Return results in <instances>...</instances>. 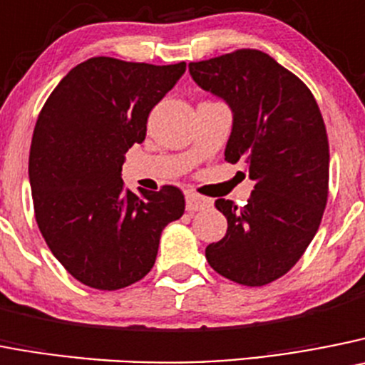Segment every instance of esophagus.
<instances>
[{
  "label": "esophagus",
  "instance_id": "obj_1",
  "mask_svg": "<svg viewBox=\"0 0 365 365\" xmlns=\"http://www.w3.org/2000/svg\"><path fill=\"white\" fill-rule=\"evenodd\" d=\"M210 205H212V200L206 199V197H200L197 195V193H188V195H186V210H188L190 213L210 208Z\"/></svg>",
  "mask_w": 365,
  "mask_h": 365
}]
</instances>
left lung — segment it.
I'll return each mask as SVG.
<instances>
[{
  "mask_svg": "<svg viewBox=\"0 0 365 365\" xmlns=\"http://www.w3.org/2000/svg\"><path fill=\"white\" fill-rule=\"evenodd\" d=\"M193 81L233 112L224 157L255 180L248 205L217 199L226 235L206 248L219 275L264 286L286 275L315 237L329 186V143L322 113L295 73L272 56L240 48L190 63Z\"/></svg>",
  "mask_w": 365,
  "mask_h": 365,
  "instance_id": "left-lung-1",
  "label": "left lung"
}]
</instances>
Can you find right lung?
Instances as JSON below:
<instances>
[{"label":"right lung","instance_id":"obj_1","mask_svg":"<svg viewBox=\"0 0 365 365\" xmlns=\"http://www.w3.org/2000/svg\"><path fill=\"white\" fill-rule=\"evenodd\" d=\"M185 70V61L90 58L39 112L29 157L36 220L53 257L85 286L113 292L141 280L160 232L185 213L175 186L137 195L121 179L125 153L145 141L150 112Z\"/></svg>","mask_w":365,"mask_h":365}]
</instances>
